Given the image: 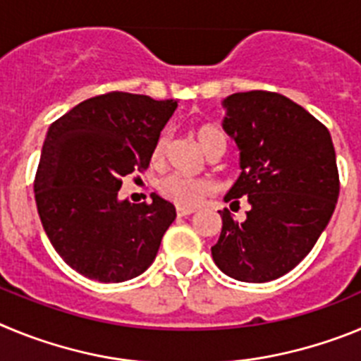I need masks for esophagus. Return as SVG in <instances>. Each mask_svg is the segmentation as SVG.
Here are the masks:
<instances>
[{
	"mask_svg": "<svg viewBox=\"0 0 361 361\" xmlns=\"http://www.w3.org/2000/svg\"><path fill=\"white\" fill-rule=\"evenodd\" d=\"M191 213H195V209H193V208H180V206L177 208V215L178 216H188V215H191Z\"/></svg>",
	"mask_w": 361,
	"mask_h": 361,
	"instance_id": "1",
	"label": "esophagus"
}]
</instances>
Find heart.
Listing matches in <instances>:
<instances>
[{
  "mask_svg": "<svg viewBox=\"0 0 361 361\" xmlns=\"http://www.w3.org/2000/svg\"><path fill=\"white\" fill-rule=\"evenodd\" d=\"M195 137L208 155H212L215 149L226 148L224 133L220 132L216 126H213V124H200V126H197ZM166 148H168V137L161 135L157 142H155V148H153V162H161L164 159ZM157 190L166 200L177 204L180 208H195L209 193H213V184L209 183L208 178L171 173L159 180Z\"/></svg>",
  "mask_w": 361,
  "mask_h": 361,
  "instance_id": "b5f03b06",
  "label": "heart"
}]
</instances>
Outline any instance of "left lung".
<instances>
[{
    "instance_id": "1",
    "label": "left lung",
    "mask_w": 361,
    "mask_h": 361,
    "mask_svg": "<svg viewBox=\"0 0 361 361\" xmlns=\"http://www.w3.org/2000/svg\"><path fill=\"white\" fill-rule=\"evenodd\" d=\"M224 130L240 149L242 173L226 202H250L244 222L229 209L212 247L222 273L240 282H269L298 266L329 224L340 195L329 130L276 92L229 95Z\"/></svg>"
}]
</instances>
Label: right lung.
<instances>
[{
  "label": "right lung",
  "instance_id": "add662e5",
  "mask_svg": "<svg viewBox=\"0 0 361 361\" xmlns=\"http://www.w3.org/2000/svg\"><path fill=\"white\" fill-rule=\"evenodd\" d=\"M177 101L108 92L86 99L50 124L34 178L37 213L54 250L99 282H124L157 257L175 206L119 200L123 178L148 170Z\"/></svg>",
  "mask_w": 361,
  "mask_h": 361
}]
</instances>
